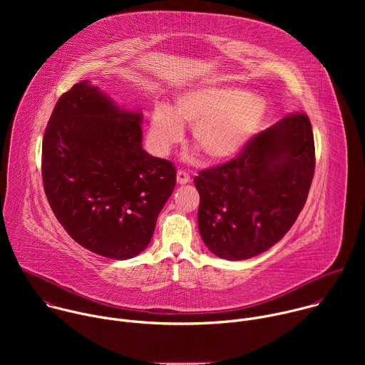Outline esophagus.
Listing matches in <instances>:
<instances>
[{
  "instance_id": "1",
  "label": "esophagus",
  "mask_w": 365,
  "mask_h": 365,
  "mask_svg": "<svg viewBox=\"0 0 365 365\" xmlns=\"http://www.w3.org/2000/svg\"><path fill=\"white\" fill-rule=\"evenodd\" d=\"M176 180H178L179 185H186V183L190 182V176L186 172H183V170H178Z\"/></svg>"
}]
</instances>
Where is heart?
I'll return each mask as SVG.
<instances>
[{
	"label": "heart",
	"instance_id": "heart-1",
	"mask_svg": "<svg viewBox=\"0 0 365 365\" xmlns=\"http://www.w3.org/2000/svg\"><path fill=\"white\" fill-rule=\"evenodd\" d=\"M264 117L263 99L241 89L203 85L183 91L170 108L155 107L148 121V145L165 155L192 127V143L211 163L227 162L245 147Z\"/></svg>",
	"mask_w": 365,
	"mask_h": 365
}]
</instances>
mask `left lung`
Segmentation results:
<instances>
[{"label": "left lung", "mask_w": 365, "mask_h": 365, "mask_svg": "<svg viewBox=\"0 0 365 365\" xmlns=\"http://www.w3.org/2000/svg\"><path fill=\"white\" fill-rule=\"evenodd\" d=\"M315 173L306 114H292L254 135L238 158L193 179L197 227L217 257L247 259L279 242L303 210Z\"/></svg>", "instance_id": "left-lung-1"}]
</instances>
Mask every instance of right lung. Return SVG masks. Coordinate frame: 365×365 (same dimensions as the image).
<instances>
[{"mask_svg": "<svg viewBox=\"0 0 365 365\" xmlns=\"http://www.w3.org/2000/svg\"><path fill=\"white\" fill-rule=\"evenodd\" d=\"M143 115L82 81L56 102L41 145L43 186L65 231L113 259L138 255L176 185L141 144Z\"/></svg>", "mask_w": 365, "mask_h": 365, "instance_id": "1", "label": "right lung"}]
</instances>
